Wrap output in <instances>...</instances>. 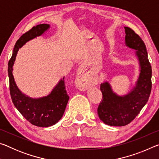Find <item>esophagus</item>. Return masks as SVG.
I'll list each match as a JSON object with an SVG mask.
<instances>
[{"instance_id":"1","label":"esophagus","mask_w":159,"mask_h":159,"mask_svg":"<svg viewBox=\"0 0 159 159\" xmlns=\"http://www.w3.org/2000/svg\"><path fill=\"white\" fill-rule=\"evenodd\" d=\"M80 83H79V88L80 90H85L88 88L90 83V80L87 76H85V72L83 71L82 74H80Z\"/></svg>"}]
</instances>
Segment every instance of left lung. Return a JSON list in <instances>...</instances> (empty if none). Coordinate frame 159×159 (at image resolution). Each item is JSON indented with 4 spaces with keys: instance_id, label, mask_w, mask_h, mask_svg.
<instances>
[{
    "instance_id": "obj_1",
    "label": "left lung",
    "mask_w": 159,
    "mask_h": 159,
    "mask_svg": "<svg viewBox=\"0 0 159 159\" xmlns=\"http://www.w3.org/2000/svg\"><path fill=\"white\" fill-rule=\"evenodd\" d=\"M124 28L125 45L137 50L140 73L133 89L123 96L113 92L108 82L101 84L103 99L99 104L98 114L102 121L111 126H124L134 120L147 104L152 90V66L144 43L133 29Z\"/></svg>"
}]
</instances>
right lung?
<instances>
[{
	"instance_id": "add662e5",
	"label": "right lung",
	"mask_w": 159,
	"mask_h": 159,
	"mask_svg": "<svg viewBox=\"0 0 159 159\" xmlns=\"http://www.w3.org/2000/svg\"><path fill=\"white\" fill-rule=\"evenodd\" d=\"M50 28L47 24H41L24 34L16 43L12 55L8 62L10 92L12 101L20 114L29 123L39 127H50L60 120L65 111L69 97L67 95L64 77L60 80L49 95L34 99L19 90L12 75V66L20 48L26 42L40 36Z\"/></svg>"
}]
</instances>
